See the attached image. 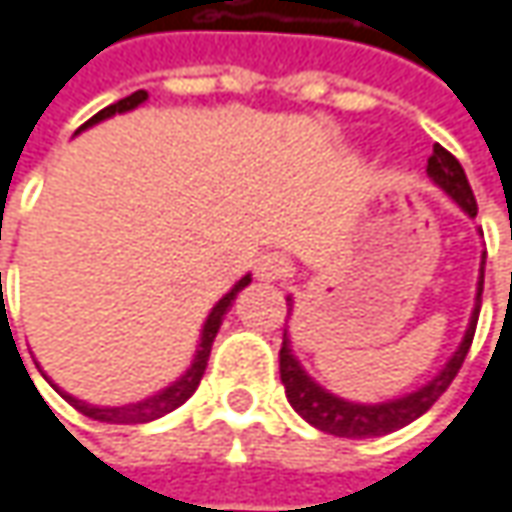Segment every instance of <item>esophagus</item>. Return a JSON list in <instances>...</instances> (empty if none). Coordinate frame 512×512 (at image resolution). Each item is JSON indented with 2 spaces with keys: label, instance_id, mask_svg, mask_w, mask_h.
I'll return each mask as SVG.
<instances>
[{
  "label": "esophagus",
  "instance_id": "1",
  "mask_svg": "<svg viewBox=\"0 0 512 512\" xmlns=\"http://www.w3.org/2000/svg\"><path fill=\"white\" fill-rule=\"evenodd\" d=\"M288 259L282 256V253H265L259 262H256V276L262 279V282H279V279H285L288 276Z\"/></svg>",
  "mask_w": 512,
  "mask_h": 512
}]
</instances>
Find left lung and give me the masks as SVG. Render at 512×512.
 Instances as JSON below:
<instances>
[{"instance_id":"left-lung-1","label":"left lung","mask_w":512,"mask_h":512,"mask_svg":"<svg viewBox=\"0 0 512 512\" xmlns=\"http://www.w3.org/2000/svg\"><path fill=\"white\" fill-rule=\"evenodd\" d=\"M426 175L447 192L467 216H478V204H475V195L470 190V181L464 175V167L441 143H435V149H432V155L426 161ZM484 262H487V250L481 256V276H478V294H475L470 328H467L464 340L458 345V351L449 357V363L435 380H429L418 392L389 400V403H351V400L325 392L320 383H314L305 374V369L299 366V360L291 351V340H288V331H285L282 348H279V377L285 383L288 403L311 426H317L320 432H328V435H337V438H377V435H389L400 426L412 423L415 418H421L423 412L447 392L458 369L464 366V357H467L470 345H473L475 322H478V311H481V291H484ZM288 305H291V299H288ZM288 314H291V308H288Z\"/></svg>"}]
</instances>
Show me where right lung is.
Returning a JSON list of instances; mask_svg holds the SVG:
<instances>
[{
  "mask_svg": "<svg viewBox=\"0 0 512 512\" xmlns=\"http://www.w3.org/2000/svg\"><path fill=\"white\" fill-rule=\"evenodd\" d=\"M149 94L146 91H135V94H129V97H123V100H117L112 106H106V109H100L97 115L86 120L83 126H80V132L83 129H89L94 123H100V120H106V117L120 115V112H132L135 106H141L143 100H146ZM250 285V276H242L227 294L221 296L216 302V308L210 311V317L204 322V328H201V343H198V351H195V357H192V366L172 386H167L164 392H158V395L146 397L141 403H129V406H91V403H83V400H77V397L60 395L77 409V412H83L86 418H94V421H103V423H149L155 421V418H164L167 412L172 409H178L187 397H192V392L198 389V383H201V377H204V369H207V360H210V348H213V340H216L218 328H221V320H224V314L230 311V305H233V299L239 296V291H244Z\"/></svg>",
  "mask_w": 512,
  "mask_h": 512,
  "instance_id": "right-lung-1",
  "label": "right lung"
}]
</instances>
